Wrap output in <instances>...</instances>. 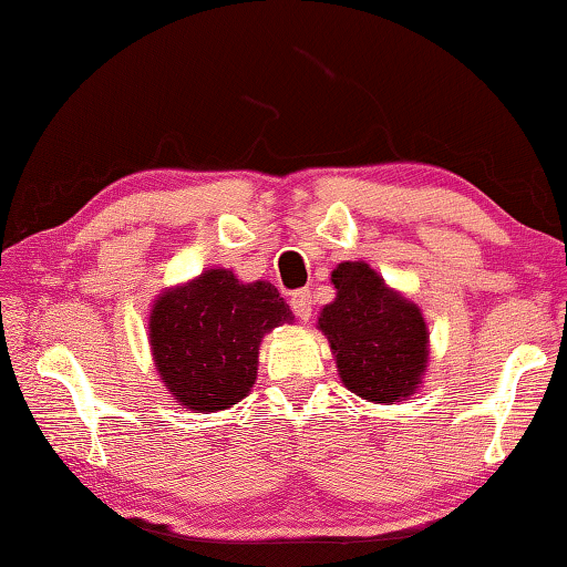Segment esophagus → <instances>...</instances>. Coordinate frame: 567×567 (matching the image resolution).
Instances as JSON below:
<instances>
[{"instance_id":"esophagus-1","label":"esophagus","mask_w":567,"mask_h":567,"mask_svg":"<svg viewBox=\"0 0 567 567\" xmlns=\"http://www.w3.org/2000/svg\"><path fill=\"white\" fill-rule=\"evenodd\" d=\"M290 305H292V312H295L297 318H300L302 322H307V320L312 318V305H315V302H312V292H310V290L295 292Z\"/></svg>"}]
</instances>
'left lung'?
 <instances>
[{"mask_svg":"<svg viewBox=\"0 0 567 567\" xmlns=\"http://www.w3.org/2000/svg\"><path fill=\"white\" fill-rule=\"evenodd\" d=\"M334 300L318 330L328 338L342 385L368 402H402L422 385L430 332L422 310L392 290L368 262L332 270Z\"/></svg>","mask_w":567,"mask_h":567,"instance_id":"left-lung-1","label":"left lung"}]
</instances>
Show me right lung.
<instances>
[{
  "instance_id": "right-lung-1",
  "label": "right lung",
  "mask_w": 567,
  "mask_h": 567,
  "mask_svg": "<svg viewBox=\"0 0 567 567\" xmlns=\"http://www.w3.org/2000/svg\"><path fill=\"white\" fill-rule=\"evenodd\" d=\"M292 320L275 285L213 267L152 302V360L182 408L219 412L252 392L262 338Z\"/></svg>"
}]
</instances>
